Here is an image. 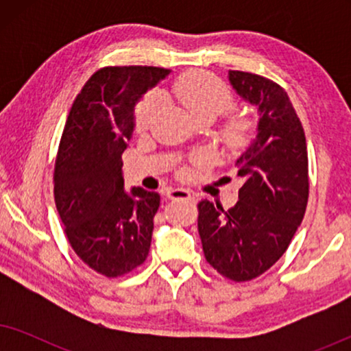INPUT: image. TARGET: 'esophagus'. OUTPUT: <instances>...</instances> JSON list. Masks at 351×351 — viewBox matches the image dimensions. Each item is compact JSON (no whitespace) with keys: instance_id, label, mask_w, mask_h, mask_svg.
<instances>
[{"instance_id":"1","label":"esophagus","mask_w":351,"mask_h":351,"mask_svg":"<svg viewBox=\"0 0 351 351\" xmlns=\"http://www.w3.org/2000/svg\"><path fill=\"white\" fill-rule=\"evenodd\" d=\"M166 196L169 199H193V195L190 193L189 190L184 189H167Z\"/></svg>"}]
</instances>
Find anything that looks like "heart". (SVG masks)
I'll return each instance as SVG.
<instances>
[{
    "mask_svg": "<svg viewBox=\"0 0 351 351\" xmlns=\"http://www.w3.org/2000/svg\"><path fill=\"white\" fill-rule=\"evenodd\" d=\"M172 97L193 117L196 121H214L220 113L227 112L233 105V95L219 78L203 70H190L180 75L172 84ZM162 104L160 93L148 94L137 108L136 126L147 129L156 118ZM251 123L246 118H234L220 131L223 145L230 153L241 152L251 138Z\"/></svg>",
    "mask_w": 351,
    "mask_h": 351,
    "instance_id": "b5f03b06",
    "label": "heart"
}]
</instances>
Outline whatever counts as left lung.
Instances as JSON below:
<instances>
[{
	"label": "left lung",
	"mask_w": 351,
	"mask_h": 351,
	"mask_svg": "<svg viewBox=\"0 0 351 351\" xmlns=\"http://www.w3.org/2000/svg\"><path fill=\"white\" fill-rule=\"evenodd\" d=\"M228 80L257 112V134L237 160L244 180L238 203L223 210L201 201L198 232L209 265L241 282L265 273L289 247L308 201V155L304 128L280 84L238 70Z\"/></svg>",
	"instance_id": "1"
}]
</instances>
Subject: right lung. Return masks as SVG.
Here are the masks:
<instances>
[{
    "label": "right lung",
    "mask_w": 351,
    "mask_h": 351,
    "mask_svg": "<svg viewBox=\"0 0 351 351\" xmlns=\"http://www.w3.org/2000/svg\"><path fill=\"white\" fill-rule=\"evenodd\" d=\"M169 75L160 66H105L76 95L54 169V198L65 234L100 275L123 276L145 262L160 195L124 189L123 160L136 105Z\"/></svg>",
    "instance_id": "1"
}]
</instances>
